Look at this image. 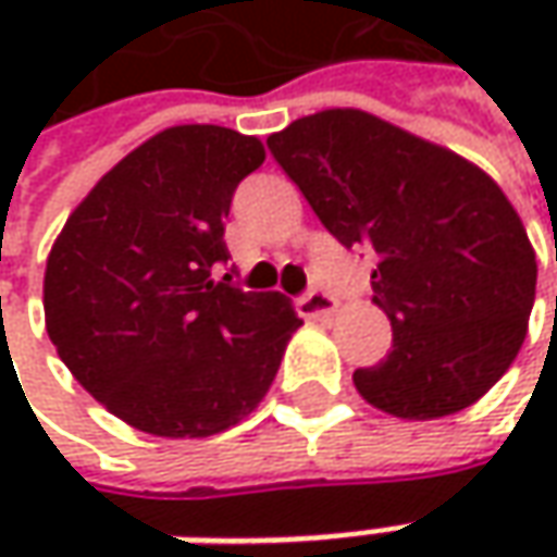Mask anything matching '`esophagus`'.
I'll return each mask as SVG.
<instances>
[{
    "mask_svg": "<svg viewBox=\"0 0 557 557\" xmlns=\"http://www.w3.org/2000/svg\"><path fill=\"white\" fill-rule=\"evenodd\" d=\"M334 310H337V297L322 288L307 290V294L297 300V312H300L304 319H332Z\"/></svg>",
    "mask_w": 557,
    "mask_h": 557,
    "instance_id": "obj_1",
    "label": "esophagus"
}]
</instances>
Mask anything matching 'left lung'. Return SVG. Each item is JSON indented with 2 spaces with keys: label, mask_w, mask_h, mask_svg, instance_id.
<instances>
[{
  "label": "left lung",
  "mask_w": 557,
  "mask_h": 557,
  "mask_svg": "<svg viewBox=\"0 0 557 557\" xmlns=\"http://www.w3.org/2000/svg\"><path fill=\"white\" fill-rule=\"evenodd\" d=\"M344 247H369L394 350L356 369L366 403L431 421L478 403L515 362L536 297L518 210L481 166L387 120L332 108L267 139Z\"/></svg>",
  "instance_id": "1"
}]
</instances>
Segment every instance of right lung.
<instances>
[{
    "label": "right lung",
    "mask_w": 557,
    "mask_h": 557,
    "mask_svg": "<svg viewBox=\"0 0 557 557\" xmlns=\"http://www.w3.org/2000/svg\"><path fill=\"white\" fill-rule=\"evenodd\" d=\"M267 161L225 126H170L76 203L54 238L42 307L61 362L154 437H213L257 409L304 322L278 290L216 278L232 195Z\"/></svg>",
    "instance_id": "obj_1"
}]
</instances>
